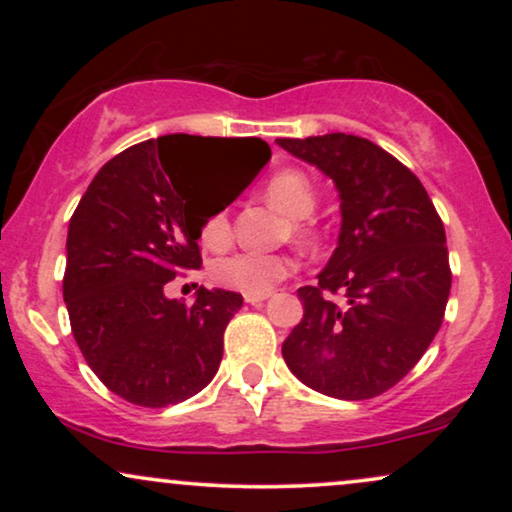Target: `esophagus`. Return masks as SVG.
<instances>
[{
  "label": "esophagus",
  "instance_id": "34e87169",
  "mask_svg": "<svg viewBox=\"0 0 512 512\" xmlns=\"http://www.w3.org/2000/svg\"><path fill=\"white\" fill-rule=\"evenodd\" d=\"M268 298H270V293H247V296H244V300H247V303H251V305H261Z\"/></svg>",
  "mask_w": 512,
  "mask_h": 512
}]
</instances>
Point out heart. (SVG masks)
<instances>
[{"label":"heart","instance_id":"heart-1","mask_svg":"<svg viewBox=\"0 0 512 512\" xmlns=\"http://www.w3.org/2000/svg\"><path fill=\"white\" fill-rule=\"evenodd\" d=\"M268 198L275 207L293 219H305L317 207V193L312 181L300 170H282L270 177ZM230 221L226 212H214L202 226V242L212 249H221L230 242ZM293 268L291 258L282 254H265V251H235L223 256L212 265V277L221 286L242 293H268L279 279H284Z\"/></svg>","mask_w":512,"mask_h":512}]
</instances>
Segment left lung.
<instances>
[{
	"mask_svg": "<svg viewBox=\"0 0 512 512\" xmlns=\"http://www.w3.org/2000/svg\"><path fill=\"white\" fill-rule=\"evenodd\" d=\"M277 144L333 179L342 216L319 282L298 289L303 319L282 345L286 366L319 394L380 396L443 324L452 286L443 221L422 181L370 139L331 132Z\"/></svg>",
	"mask_w": 512,
	"mask_h": 512,
	"instance_id": "obj_1",
	"label": "left lung"
}]
</instances>
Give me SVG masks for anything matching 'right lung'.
I'll list each match as a JSON object with an SVG mask.
<instances>
[{
	"instance_id": "right-lung-1",
	"label": "right lung",
	"mask_w": 512,
	"mask_h": 512,
	"mask_svg": "<svg viewBox=\"0 0 512 512\" xmlns=\"http://www.w3.org/2000/svg\"><path fill=\"white\" fill-rule=\"evenodd\" d=\"M270 156L258 137L177 132L130 146L90 181L69 221L62 296L83 359L116 396L165 408L212 382L242 296L200 286L186 305L165 284L200 268L202 226L226 209L200 200L205 172L244 167V191Z\"/></svg>"
}]
</instances>
